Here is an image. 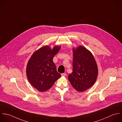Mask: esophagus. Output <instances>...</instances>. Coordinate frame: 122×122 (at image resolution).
I'll use <instances>...</instances> for the list:
<instances>
[{
  "label": "esophagus",
  "instance_id": "esophagus-1",
  "mask_svg": "<svg viewBox=\"0 0 122 122\" xmlns=\"http://www.w3.org/2000/svg\"><path fill=\"white\" fill-rule=\"evenodd\" d=\"M66 73H62V74H61V76H66Z\"/></svg>",
  "mask_w": 122,
  "mask_h": 122
}]
</instances>
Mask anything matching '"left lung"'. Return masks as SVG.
<instances>
[{
	"mask_svg": "<svg viewBox=\"0 0 122 122\" xmlns=\"http://www.w3.org/2000/svg\"><path fill=\"white\" fill-rule=\"evenodd\" d=\"M73 51V72L68 75V80L76 90L85 91L95 83L97 66L93 54L84 46L74 48Z\"/></svg>",
	"mask_w": 122,
	"mask_h": 122,
	"instance_id": "8db88e82",
	"label": "left lung"
}]
</instances>
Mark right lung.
I'll return each instance as SVG.
<instances>
[{
	"label": "right lung",
	"instance_id": "obj_1",
	"mask_svg": "<svg viewBox=\"0 0 122 122\" xmlns=\"http://www.w3.org/2000/svg\"><path fill=\"white\" fill-rule=\"evenodd\" d=\"M60 48L58 46L52 49L48 46H43L33 54L27 63L26 73L28 80L40 92L49 89L61 77L53 61Z\"/></svg>",
	"mask_w": 122,
	"mask_h": 122
}]
</instances>
